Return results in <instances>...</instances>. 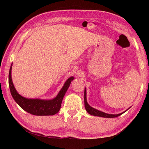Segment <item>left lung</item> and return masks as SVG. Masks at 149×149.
<instances>
[{"label": "left lung", "mask_w": 149, "mask_h": 149, "mask_svg": "<svg viewBox=\"0 0 149 149\" xmlns=\"http://www.w3.org/2000/svg\"><path fill=\"white\" fill-rule=\"evenodd\" d=\"M84 106H85V109H86V111L89 114H90L91 115L104 117V118H115V117L121 115L122 114H123V113H125V111H127V109L123 113H121L120 114H117V115H113V114H107L106 113H104L102 111H99V110L93 108V107H91L87 102L86 88L84 89Z\"/></svg>", "instance_id": "left-lung-1"}]
</instances>
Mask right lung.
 Masks as SVG:
<instances>
[{"mask_svg": "<svg viewBox=\"0 0 149 149\" xmlns=\"http://www.w3.org/2000/svg\"><path fill=\"white\" fill-rule=\"evenodd\" d=\"M11 68L12 64L9 73V89H10L11 94L15 102L22 109L27 113L36 116L54 115L59 112L60 108H61L63 97H64L71 82L74 79V77H70L66 80L64 86H63L58 95L54 99L51 100L27 99V98L21 96L16 90L11 79Z\"/></svg>", "mask_w": 149, "mask_h": 149, "instance_id": "add662e5", "label": "right lung"}]
</instances>
